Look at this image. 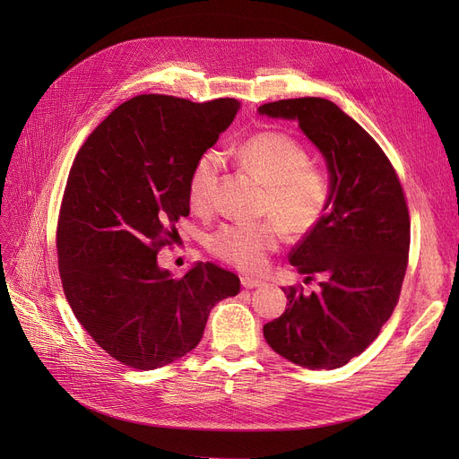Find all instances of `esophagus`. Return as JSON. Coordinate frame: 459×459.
<instances>
[{
    "label": "esophagus",
    "instance_id": "esophagus-1",
    "mask_svg": "<svg viewBox=\"0 0 459 459\" xmlns=\"http://www.w3.org/2000/svg\"><path fill=\"white\" fill-rule=\"evenodd\" d=\"M239 281H242V286L247 288V290H251V288H260L264 282L255 279V277H249V275H242L239 277Z\"/></svg>",
    "mask_w": 459,
    "mask_h": 459
}]
</instances>
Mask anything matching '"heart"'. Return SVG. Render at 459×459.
<instances>
[{"instance_id": "1", "label": "heart", "mask_w": 459, "mask_h": 459, "mask_svg": "<svg viewBox=\"0 0 459 459\" xmlns=\"http://www.w3.org/2000/svg\"><path fill=\"white\" fill-rule=\"evenodd\" d=\"M238 163L266 186L262 213L273 220L262 223H227L208 238V249L230 266L244 272L264 268L282 230L305 236L315 230L329 204V178L322 169L308 165L301 144L282 132H260L238 144ZM221 158L204 152L193 165L187 178V204L193 212L206 213L220 184Z\"/></svg>"}]
</instances>
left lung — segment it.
I'll use <instances>...</instances> for the list:
<instances>
[{
	"mask_svg": "<svg viewBox=\"0 0 459 459\" xmlns=\"http://www.w3.org/2000/svg\"><path fill=\"white\" fill-rule=\"evenodd\" d=\"M299 123L325 160L329 204L290 253L318 292L282 288L286 310L264 325L270 348L308 370H333L363 353L393 315L409 255V213L393 165L377 143L331 100L290 99L258 108Z\"/></svg>",
	"mask_w": 459,
	"mask_h": 459,
	"instance_id": "obj_1",
	"label": "left lung"
}]
</instances>
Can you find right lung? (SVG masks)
I'll return each mask as SVG.
<instances>
[{"label":"right lung","instance_id":"obj_1","mask_svg":"<svg viewBox=\"0 0 459 459\" xmlns=\"http://www.w3.org/2000/svg\"><path fill=\"white\" fill-rule=\"evenodd\" d=\"M238 109L234 99L135 96L96 126L70 169L57 225L63 290L92 341L126 367L175 363L201 342L215 303L239 292V279L210 262L173 279L156 256L189 213L193 165Z\"/></svg>","mask_w":459,"mask_h":459}]
</instances>
